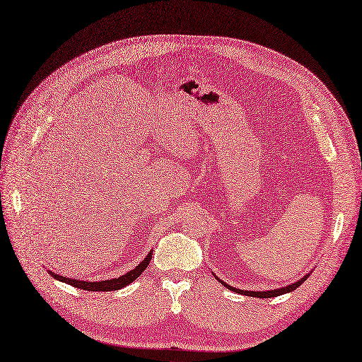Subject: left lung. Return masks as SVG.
Returning a JSON list of instances; mask_svg holds the SVG:
<instances>
[{
	"label": "left lung",
	"instance_id": "obj_1",
	"mask_svg": "<svg viewBox=\"0 0 362 362\" xmlns=\"http://www.w3.org/2000/svg\"><path fill=\"white\" fill-rule=\"evenodd\" d=\"M306 278H308V275H305L302 279H299L298 282H294V284H290V286H287V287H282V288H275V290H269V291H246V290H240V288H234V287H231V286H228L226 282L221 281V279H218V278H217V279H218V282L223 284V286H225L228 290L235 291V293H238V294L252 296V298H261V299H266V298H276V296L286 294V293H290V291L296 290V288H298V287H300V286H302V284L306 281Z\"/></svg>",
	"mask_w": 362,
	"mask_h": 362
}]
</instances>
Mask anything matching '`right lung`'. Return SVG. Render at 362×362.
I'll use <instances>...</instances> for the list:
<instances>
[{
  "mask_svg": "<svg viewBox=\"0 0 362 362\" xmlns=\"http://www.w3.org/2000/svg\"><path fill=\"white\" fill-rule=\"evenodd\" d=\"M152 258V252H149V254L146 255V258L140 262L139 266H136V269H133L131 272L125 273V275L119 276V278H115V279H107V281H100V282H90V281H78V279H71V278H64V276H60L57 275V273L54 272H49V275L57 279V281H62V282H66L69 284V286L72 287H76V288H81V290H87V291H115V290H120L127 287L128 284H131L133 281H136L140 275L141 272H145L149 261Z\"/></svg>",
  "mask_w": 362,
  "mask_h": 362,
  "instance_id": "add662e5",
  "label": "right lung"
}]
</instances>
